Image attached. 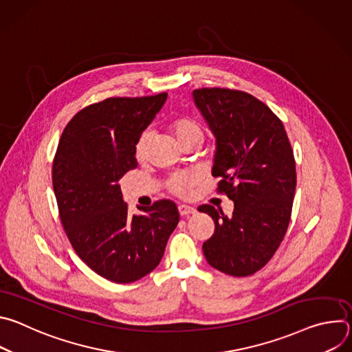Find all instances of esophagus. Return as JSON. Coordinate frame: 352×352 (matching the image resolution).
Wrapping results in <instances>:
<instances>
[{
	"instance_id": "34e87169",
	"label": "esophagus",
	"mask_w": 352,
	"mask_h": 352,
	"mask_svg": "<svg viewBox=\"0 0 352 352\" xmlns=\"http://www.w3.org/2000/svg\"><path fill=\"white\" fill-rule=\"evenodd\" d=\"M178 212L181 216H189V214H195L196 209L192 206H188V205H179Z\"/></svg>"
}]
</instances>
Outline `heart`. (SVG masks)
Segmentation results:
<instances>
[{
    "mask_svg": "<svg viewBox=\"0 0 352 352\" xmlns=\"http://www.w3.org/2000/svg\"><path fill=\"white\" fill-rule=\"evenodd\" d=\"M171 126H173L174 133L178 138V140L182 144H185L193 139L204 140V138H205L204 126L200 125L196 120L189 118V117H181V118L175 120ZM150 139H152V131L150 129H146L140 133V136L136 142V146H135L136 157L140 159L146 155ZM196 181H197V177L193 173H179V174H174L170 178L168 185L174 193H177L179 196H185L193 188Z\"/></svg>",
    "mask_w": 352,
    "mask_h": 352,
    "instance_id": "obj_1",
    "label": "heart"
}]
</instances>
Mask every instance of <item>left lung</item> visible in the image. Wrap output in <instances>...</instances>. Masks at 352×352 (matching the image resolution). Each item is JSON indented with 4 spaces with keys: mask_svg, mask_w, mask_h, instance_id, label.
<instances>
[{
    "mask_svg": "<svg viewBox=\"0 0 352 352\" xmlns=\"http://www.w3.org/2000/svg\"><path fill=\"white\" fill-rule=\"evenodd\" d=\"M192 94L216 136L217 190L234 202L230 217L197 208L214 221L204 254L212 267L246 277L273 258L287 232L296 186L292 148L281 120L252 94L221 87Z\"/></svg>",
    "mask_w": 352,
    "mask_h": 352,
    "instance_id": "1",
    "label": "left lung"
}]
</instances>
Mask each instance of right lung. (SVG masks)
<instances>
[{
    "instance_id": "add662e5",
    "label": "right lung",
    "mask_w": 352,
    "mask_h": 352,
    "mask_svg": "<svg viewBox=\"0 0 352 352\" xmlns=\"http://www.w3.org/2000/svg\"><path fill=\"white\" fill-rule=\"evenodd\" d=\"M167 93L110 97L67 124L53 162L60 219L78 256L98 276L133 283L155 270L179 221L174 202L129 214L118 181L138 167L135 146Z\"/></svg>"
}]
</instances>
